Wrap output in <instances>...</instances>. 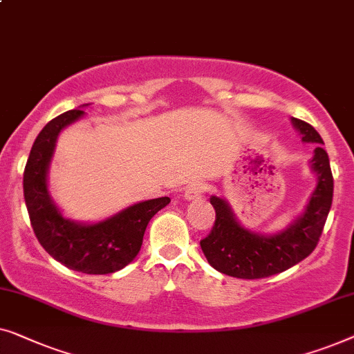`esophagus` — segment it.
I'll list each match as a JSON object with an SVG mask.
<instances>
[{"label": "esophagus", "mask_w": 354, "mask_h": 354, "mask_svg": "<svg viewBox=\"0 0 354 354\" xmlns=\"http://www.w3.org/2000/svg\"><path fill=\"white\" fill-rule=\"evenodd\" d=\"M205 184L201 181L191 183L186 187V191H184V198H186V201H198V198H202L203 194H205Z\"/></svg>", "instance_id": "esophagus-1"}]
</instances>
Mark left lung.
<instances>
[{"instance_id": "obj_1", "label": "left lung", "mask_w": 354, "mask_h": 354, "mask_svg": "<svg viewBox=\"0 0 354 354\" xmlns=\"http://www.w3.org/2000/svg\"><path fill=\"white\" fill-rule=\"evenodd\" d=\"M303 142H315L310 168L317 181L305 210L287 227L261 234L241 225L225 197L212 196L215 226L201 241L202 252L216 271L239 279H261L288 270L315 250L324 229L333 197V178L322 138L310 123L290 118Z\"/></svg>"}]
</instances>
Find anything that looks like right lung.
<instances>
[{"instance_id": "add662e5", "label": "right lung", "mask_w": 354, "mask_h": 354, "mask_svg": "<svg viewBox=\"0 0 354 354\" xmlns=\"http://www.w3.org/2000/svg\"><path fill=\"white\" fill-rule=\"evenodd\" d=\"M86 106L64 112L39 131L24 171V197L35 236L54 260L84 274H111L136 258L149 221L170 203V197L133 203L96 223L62 215L49 192L48 173L59 134L84 115L82 107Z\"/></svg>"}]
</instances>
